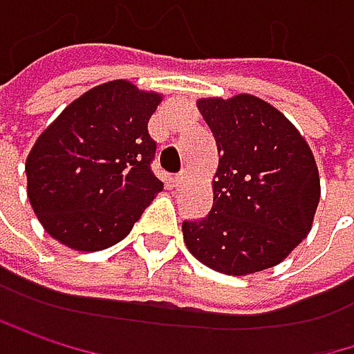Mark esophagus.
Returning <instances> with one entry per match:
<instances>
[{
    "label": "esophagus",
    "mask_w": 354,
    "mask_h": 354,
    "mask_svg": "<svg viewBox=\"0 0 354 354\" xmlns=\"http://www.w3.org/2000/svg\"><path fill=\"white\" fill-rule=\"evenodd\" d=\"M187 183H189V171H183V174H178V176H176V178H174L176 189H183Z\"/></svg>",
    "instance_id": "obj_1"
}]
</instances>
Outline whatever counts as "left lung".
<instances>
[{"label":"left lung","instance_id":"obj_1","mask_svg":"<svg viewBox=\"0 0 354 354\" xmlns=\"http://www.w3.org/2000/svg\"><path fill=\"white\" fill-rule=\"evenodd\" d=\"M197 109L220 159L209 214L183 222L189 252L233 277L277 266L310 233L319 205L308 142L279 109L252 94L199 98Z\"/></svg>","mask_w":354,"mask_h":354}]
</instances>
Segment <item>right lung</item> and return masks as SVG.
<instances>
[{
	"label": "right lung",
	"mask_w": 354,
	"mask_h": 354,
	"mask_svg": "<svg viewBox=\"0 0 354 354\" xmlns=\"http://www.w3.org/2000/svg\"><path fill=\"white\" fill-rule=\"evenodd\" d=\"M128 80L100 84L73 100L27 155V195L50 237L98 252L128 237L163 183L151 171L149 119L161 104Z\"/></svg>",
	"instance_id": "right-lung-1"
}]
</instances>
